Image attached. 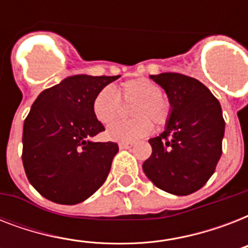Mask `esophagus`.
<instances>
[{
	"label": "esophagus",
	"mask_w": 248,
	"mask_h": 248,
	"mask_svg": "<svg viewBox=\"0 0 248 248\" xmlns=\"http://www.w3.org/2000/svg\"><path fill=\"white\" fill-rule=\"evenodd\" d=\"M118 147H120V149H130V148H132V144L131 143H120L118 144Z\"/></svg>",
	"instance_id": "obj_1"
}]
</instances>
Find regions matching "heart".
<instances>
[{"label":"heart","mask_w":248,"mask_h":248,"mask_svg":"<svg viewBox=\"0 0 248 248\" xmlns=\"http://www.w3.org/2000/svg\"><path fill=\"white\" fill-rule=\"evenodd\" d=\"M162 89L148 78H135L122 83L116 91L112 86L99 90L93 100V113L100 124H110L120 112L121 100L135 101L130 121H117L107 128L108 139L132 143L152 132L153 124H165L170 117V104L161 95Z\"/></svg>","instance_id":"obj_1"}]
</instances>
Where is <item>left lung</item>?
I'll use <instances>...</instances> for the list:
<instances>
[{"mask_svg": "<svg viewBox=\"0 0 248 248\" xmlns=\"http://www.w3.org/2000/svg\"><path fill=\"white\" fill-rule=\"evenodd\" d=\"M149 77L165 90L171 109L165 131L149 139L152 155L143 171L157 188L188 196L207 183L221 157V107L198 79L180 73Z\"/></svg>", "mask_w": 248, "mask_h": 248, "instance_id": "8db88e82", "label": "left lung"}]
</instances>
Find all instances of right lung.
<instances>
[{
	"instance_id": "add662e5",
	"label": "right lung",
	"mask_w": 248,
	"mask_h": 248,
	"mask_svg": "<svg viewBox=\"0 0 248 248\" xmlns=\"http://www.w3.org/2000/svg\"><path fill=\"white\" fill-rule=\"evenodd\" d=\"M120 76L76 75L44 90L23 127V166L41 196L77 204L93 196L110 171L116 143L91 140L104 126L93 113L99 90Z\"/></svg>"
}]
</instances>
